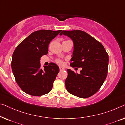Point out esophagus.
Instances as JSON below:
<instances>
[{
    "label": "esophagus",
    "mask_w": 125,
    "mask_h": 125,
    "mask_svg": "<svg viewBox=\"0 0 125 125\" xmlns=\"http://www.w3.org/2000/svg\"><path fill=\"white\" fill-rule=\"evenodd\" d=\"M59 69H60V71H63V70H64L65 69L64 68H62V67H59Z\"/></svg>",
    "instance_id": "1"
}]
</instances>
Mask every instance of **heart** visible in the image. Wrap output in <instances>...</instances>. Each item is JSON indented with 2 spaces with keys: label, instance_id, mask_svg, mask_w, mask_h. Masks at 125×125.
<instances>
[{
  "label": "heart",
  "instance_id": "1",
  "mask_svg": "<svg viewBox=\"0 0 125 125\" xmlns=\"http://www.w3.org/2000/svg\"><path fill=\"white\" fill-rule=\"evenodd\" d=\"M56 62L58 64H59V65H62V61L61 60H60V59H57V60H56Z\"/></svg>",
  "mask_w": 125,
  "mask_h": 125
}]
</instances>
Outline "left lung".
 Segmentation results:
<instances>
[{
	"label": "left lung",
	"instance_id": "left-lung-1",
	"mask_svg": "<svg viewBox=\"0 0 125 125\" xmlns=\"http://www.w3.org/2000/svg\"><path fill=\"white\" fill-rule=\"evenodd\" d=\"M73 42L74 49L70 64L81 68L80 73L67 69L65 80L66 90L80 98H88L96 93L106 78L109 56L98 41L81 30L62 31Z\"/></svg>",
	"mask_w": 125,
	"mask_h": 125
}]
</instances>
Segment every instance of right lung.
<instances>
[{
  "instance_id": "obj_1",
  "label": "right lung",
  "mask_w": 125,
  "mask_h": 125,
  "mask_svg": "<svg viewBox=\"0 0 125 125\" xmlns=\"http://www.w3.org/2000/svg\"><path fill=\"white\" fill-rule=\"evenodd\" d=\"M61 30H41L33 32L16 48L11 67L18 85L21 90L33 96L46 94L52 90L59 72L54 63L40 68V58L47 54L48 45Z\"/></svg>"
}]
</instances>
